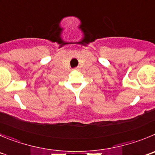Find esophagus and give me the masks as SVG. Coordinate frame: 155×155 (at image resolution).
Wrapping results in <instances>:
<instances>
[{
	"mask_svg": "<svg viewBox=\"0 0 155 155\" xmlns=\"http://www.w3.org/2000/svg\"><path fill=\"white\" fill-rule=\"evenodd\" d=\"M74 70H77V68H74Z\"/></svg>",
	"mask_w": 155,
	"mask_h": 155,
	"instance_id": "34e87169",
	"label": "esophagus"
}]
</instances>
